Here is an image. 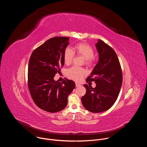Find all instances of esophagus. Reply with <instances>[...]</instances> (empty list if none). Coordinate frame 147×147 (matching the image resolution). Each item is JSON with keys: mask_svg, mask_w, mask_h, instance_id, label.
<instances>
[{"mask_svg": "<svg viewBox=\"0 0 147 147\" xmlns=\"http://www.w3.org/2000/svg\"><path fill=\"white\" fill-rule=\"evenodd\" d=\"M81 86L80 84L77 83V82H76V87H79V86Z\"/></svg>", "mask_w": 147, "mask_h": 147, "instance_id": "1", "label": "esophagus"}]
</instances>
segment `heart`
<instances>
[{"instance_id": "1", "label": "heart", "mask_w": 147, "mask_h": 147, "mask_svg": "<svg viewBox=\"0 0 147 147\" xmlns=\"http://www.w3.org/2000/svg\"><path fill=\"white\" fill-rule=\"evenodd\" d=\"M74 53L82 56L85 59L86 64L91 66L94 63V49L86 43H78L72 49L67 48L64 52L63 60L65 63L67 65H70L73 61ZM87 70L84 68L73 66L67 70L66 74L71 79L79 81L82 80L83 77L87 74Z\"/></svg>"}]
</instances>
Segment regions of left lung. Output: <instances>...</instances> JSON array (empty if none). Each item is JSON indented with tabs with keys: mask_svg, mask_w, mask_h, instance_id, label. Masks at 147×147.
Masks as SVG:
<instances>
[{
	"mask_svg": "<svg viewBox=\"0 0 147 147\" xmlns=\"http://www.w3.org/2000/svg\"><path fill=\"white\" fill-rule=\"evenodd\" d=\"M96 48L99 53V61L86 81H95L92 88L84 85L86 94L81 97L82 105L93 113H99L110 109L116 102L123 81L121 66L115 51L100 39Z\"/></svg>",
	"mask_w": 147,
	"mask_h": 147,
	"instance_id": "8db88e82",
	"label": "left lung"
}]
</instances>
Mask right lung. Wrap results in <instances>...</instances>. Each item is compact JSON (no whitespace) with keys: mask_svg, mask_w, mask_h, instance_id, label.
I'll list each match as a JSON object with an SVG mask.
<instances>
[{"mask_svg":"<svg viewBox=\"0 0 147 147\" xmlns=\"http://www.w3.org/2000/svg\"><path fill=\"white\" fill-rule=\"evenodd\" d=\"M69 38L56 36L47 40L32 53L28 63V87L31 97L40 109L55 113L64 109L67 97L76 87L65 78L55 81V74L64 65L63 55Z\"/></svg>","mask_w":147,"mask_h":147,"instance_id":"1","label":"right lung"}]
</instances>
